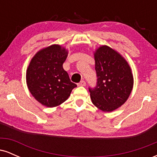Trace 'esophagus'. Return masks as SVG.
<instances>
[{"instance_id":"obj_1","label":"esophagus","mask_w":157,"mask_h":157,"mask_svg":"<svg viewBox=\"0 0 157 157\" xmlns=\"http://www.w3.org/2000/svg\"><path fill=\"white\" fill-rule=\"evenodd\" d=\"M77 85H78V86H85L86 85V83L84 80H82V81H80V82H79Z\"/></svg>"}]
</instances>
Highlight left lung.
I'll use <instances>...</instances> for the list:
<instances>
[{"label": "left lung", "mask_w": 157, "mask_h": 157, "mask_svg": "<svg viewBox=\"0 0 157 157\" xmlns=\"http://www.w3.org/2000/svg\"><path fill=\"white\" fill-rule=\"evenodd\" d=\"M97 86L89 88L93 104L104 112H111L125 103L132 91L134 77L128 62L107 46L94 52Z\"/></svg>", "instance_id": "8db88e82"}]
</instances>
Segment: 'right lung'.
Returning a JSON list of instances; mask_svg holds the SVG:
<instances>
[{"instance_id": "1", "label": "right lung", "mask_w": 157, "mask_h": 157, "mask_svg": "<svg viewBox=\"0 0 157 157\" xmlns=\"http://www.w3.org/2000/svg\"><path fill=\"white\" fill-rule=\"evenodd\" d=\"M67 56L66 48L54 44L37 52L29 65L27 86L43 105L52 108L60 105L77 87L63 68Z\"/></svg>"}]
</instances>
